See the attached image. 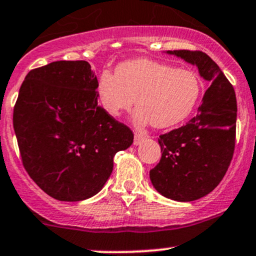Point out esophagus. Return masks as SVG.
<instances>
[{"label": "esophagus", "mask_w": 256, "mask_h": 256, "mask_svg": "<svg viewBox=\"0 0 256 256\" xmlns=\"http://www.w3.org/2000/svg\"><path fill=\"white\" fill-rule=\"evenodd\" d=\"M148 138V136L144 133H136V136H134V145H140L144 140Z\"/></svg>", "instance_id": "obj_1"}]
</instances>
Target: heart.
Masks as SVG:
<instances>
[{
    "mask_svg": "<svg viewBox=\"0 0 256 256\" xmlns=\"http://www.w3.org/2000/svg\"><path fill=\"white\" fill-rule=\"evenodd\" d=\"M100 104L110 116L138 106L139 124L166 128L182 122L192 112L200 94V81L190 70L139 59L123 62L116 76L105 71L98 86Z\"/></svg>",
    "mask_w": 256,
    "mask_h": 256,
    "instance_id": "heart-1",
    "label": "heart"
}]
</instances>
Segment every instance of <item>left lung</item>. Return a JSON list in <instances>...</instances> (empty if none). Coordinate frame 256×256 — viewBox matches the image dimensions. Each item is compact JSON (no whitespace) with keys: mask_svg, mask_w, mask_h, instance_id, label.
<instances>
[{"mask_svg":"<svg viewBox=\"0 0 256 256\" xmlns=\"http://www.w3.org/2000/svg\"><path fill=\"white\" fill-rule=\"evenodd\" d=\"M196 65L210 83L194 118L160 134V163L150 170L154 188L179 202L204 197L219 185L236 144V93L216 62L200 50H168Z\"/></svg>","mask_w":256,"mask_h":256,"instance_id":"8db88e82","label":"left lung"}]
</instances>
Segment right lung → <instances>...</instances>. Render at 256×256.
<instances>
[{
    "instance_id": "obj_1",
    "label": "right lung",
    "mask_w": 256,
    "mask_h": 256,
    "mask_svg": "<svg viewBox=\"0 0 256 256\" xmlns=\"http://www.w3.org/2000/svg\"><path fill=\"white\" fill-rule=\"evenodd\" d=\"M98 78L84 60H60L26 74L13 110L25 170L50 197L87 200L112 173L114 157L133 144L128 126L98 104Z\"/></svg>"
}]
</instances>
